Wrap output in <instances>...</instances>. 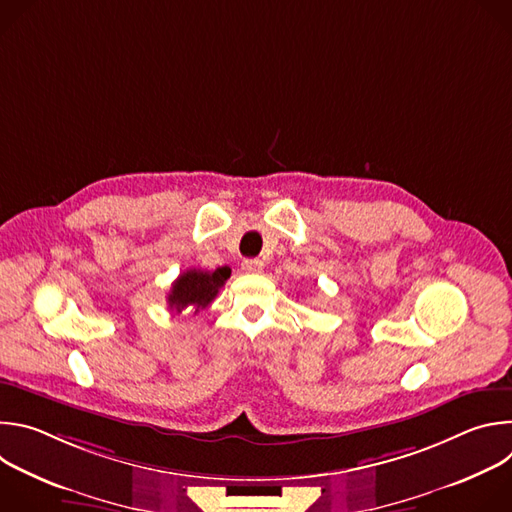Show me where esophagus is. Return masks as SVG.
Returning a JSON list of instances; mask_svg holds the SVG:
<instances>
[{
  "mask_svg": "<svg viewBox=\"0 0 512 512\" xmlns=\"http://www.w3.org/2000/svg\"><path fill=\"white\" fill-rule=\"evenodd\" d=\"M241 269H243L245 273H261L263 263H261L259 259H245V261L241 263Z\"/></svg>",
  "mask_w": 512,
  "mask_h": 512,
  "instance_id": "34e87169",
  "label": "esophagus"
}]
</instances>
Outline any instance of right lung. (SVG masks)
Wrapping results in <instances>:
<instances>
[{
  "label": "right lung",
  "mask_w": 512,
  "mask_h": 512,
  "mask_svg": "<svg viewBox=\"0 0 512 512\" xmlns=\"http://www.w3.org/2000/svg\"><path fill=\"white\" fill-rule=\"evenodd\" d=\"M229 277H231L229 267H218L214 271L188 269L180 273V277L172 283V289L168 294L170 310L182 312L190 308L196 314L216 298L218 289L225 285Z\"/></svg>",
  "instance_id": "1"
}]
</instances>
